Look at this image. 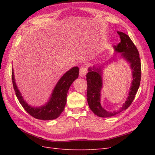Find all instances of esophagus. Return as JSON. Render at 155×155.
<instances>
[{"mask_svg":"<svg viewBox=\"0 0 155 155\" xmlns=\"http://www.w3.org/2000/svg\"><path fill=\"white\" fill-rule=\"evenodd\" d=\"M87 73V69L85 67H82L80 68V71H79V76L81 77H83L85 76Z\"/></svg>","mask_w":155,"mask_h":155,"instance_id":"esophagus-1","label":"esophagus"}]
</instances>
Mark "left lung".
<instances>
[{"instance_id":"obj_1","label":"left lung","mask_w":155,"mask_h":155,"mask_svg":"<svg viewBox=\"0 0 155 155\" xmlns=\"http://www.w3.org/2000/svg\"><path fill=\"white\" fill-rule=\"evenodd\" d=\"M120 42L114 46V49L117 52H122L121 56L129 62L133 71V81L127 99L119 111L108 112L101 104V91L103 87L102 74L103 68L95 67L88 68L87 74V101L88 106L93 113L100 117H110L126 110L133 103L139 89L141 79V64L139 53L136 46L130 37L124 32L118 31Z\"/></svg>"}]
</instances>
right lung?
<instances>
[{"label":"right lung","instance_id":"add662e5","mask_svg":"<svg viewBox=\"0 0 155 155\" xmlns=\"http://www.w3.org/2000/svg\"><path fill=\"white\" fill-rule=\"evenodd\" d=\"M79 68L74 67L70 69L61 78L56 85L51 97L48 103L41 107H32L28 105L22 97L16 86L14 72L12 68V81L13 88L19 103L27 113L37 119L48 120L58 118L64 110L67 103V95L71 85L78 77Z\"/></svg>","mask_w":155,"mask_h":155}]
</instances>
